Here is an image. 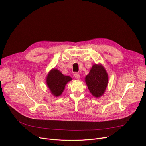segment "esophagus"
Wrapping results in <instances>:
<instances>
[{
    "instance_id": "34e87169",
    "label": "esophagus",
    "mask_w": 146,
    "mask_h": 146,
    "mask_svg": "<svg viewBox=\"0 0 146 146\" xmlns=\"http://www.w3.org/2000/svg\"><path fill=\"white\" fill-rule=\"evenodd\" d=\"M74 77L76 79H80V74L78 73H75L74 74Z\"/></svg>"
}]
</instances>
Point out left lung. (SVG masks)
Wrapping results in <instances>:
<instances>
[{"label":"left lung","instance_id":"obj_1","mask_svg":"<svg viewBox=\"0 0 146 146\" xmlns=\"http://www.w3.org/2000/svg\"><path fill=\"white\" fill-rule=\"evenodd\" d=\"M85 81L90 93L96 98L100 97L108 85V74L102 66L94 64L86 76Z\"/></svg>","mask_w":146,"mask_h":146}]
</instances>
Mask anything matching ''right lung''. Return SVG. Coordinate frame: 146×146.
<instances>
[{"instance_id": "right-lung-1", "label": "right lung", "mask_w": 146, "mask_h": 146, "mask_svg": "<svg viewBox=\"0 0 146 146\" xmlns=\"http://www.w3.org/2000/svg\"><path fill=\"white\" fill-rule=\"evenodd\" d=\"M70 80V76H64L57 69H53L47 76V84L52 95L58 96L62 94L67 83Z\"/></svg>"}]
</instances>
